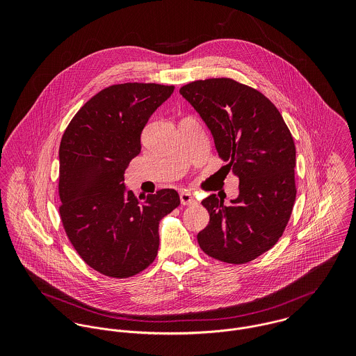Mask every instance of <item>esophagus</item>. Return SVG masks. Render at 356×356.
Returning a JSON list of instances; mask_svg holds the SVG:
<instances>
[{
  "label": "esophagus",
  "mask_w": 356,
  "mask_h": 356,
  "mask_svg": "<svg viewBox=\"0 0 356 356\" xmlns=\"http://www.w3.org/2000/svg\"><path fill=\"white\" fill-rule=\"evenodd\" d=\"M179 197H181V203L184 204V205H195L196 204V200L193 199L191 192H186V191L181 192Z\"/></svg>",
  "instance_id": "obj_1"
}]
</instances>
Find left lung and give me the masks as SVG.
Wrapping results in <instances>:
<instances>
[{"mask_svg": "<svg viewBox=\"0 0 356 356\" xmlns=\"http://www.w3.org/2000/svg\"><path fill=\"white\" fill-rule=\"evenodd\" d=\"M213 137L219 157L238 177V197L216 195L202 204L208 226L197 234L205 254L244 264L282 236L296 199L293 137L277 106L254 88L230 78L195 81L179 89ZM227 171V172H229Z\"/></svg>", "mask_w": 356, "mask_h": 356, "instance_id": "obj_1", "label": "left lung"}]
</instances>
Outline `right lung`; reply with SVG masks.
I'll list each match as a JSON object with an SVG mask.
<instances>
[{
    "label": "right lung",
    "instance_id": "add662e5",
    "mask_svg": "<svg viewBox=\"0 0 356 356\" xmlns=\"http://www.w3.org/2000/svg\"><path fill=\"white\" fill-rule=\"evenodd\" d=\"M172 92L174 86L157 83L112 85L86 102L63 134V227L83 261L106 277L145 270L159 250V222L181 203L174 189L141 202L124 186V170L141 152L145 124Z\"/></svg>",
    "mask_w": 356,
    "mask_h": 356
}]
</instances>
